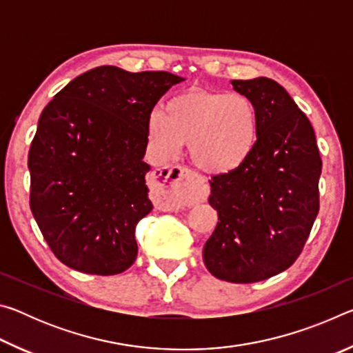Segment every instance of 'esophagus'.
<instances>
[{"label":"esophagus","instance_id":"34e87169","mask_svg":"<svg viewBox=\"0 0 353 353\" xmlns=\"http://www.w3.org/2000/svg\"><path fill=\"white\" fill-rule=\"evenodd\" d=\"M152 182L157 191V202L170 208L194 205L204 202L208 194V185L204 179L182 165L157 170Z\"/></svg>","mask_w":353,"mask_h":353}]
</instances>
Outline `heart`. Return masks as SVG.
Returning <instances> with one entry per match:
<instances>
[{
	"label": "heart",
	"mask_w": 353,
	"mask_h": 353,
	"mask_svg": "<svg viewBox=\"0 0 353 353\" xmlns=\"http://www.w3.org/2000/svg\"><path fill=\"white\" fill-rule=\"evenodd\" d=\"M259 110L243 93L191 90L154 110L148 137L154 151L168 157L188 143L194 165L208 172H229L248 160L259 139Z\"/></svg>",
	"instance_id": "obj_1"
}]
</instances>
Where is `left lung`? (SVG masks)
<instances>
[{
  "mask_svg": "<svg viewBox=\"0 0 353 353\" xmlns=\"http://www.w3.org/2000/svg\"><path fill=\"white\" fill-rule=\"evenodd\" d=\"M259 110V139L238 168L212 177L218 224L204 246L214 277L254 283L297 260L319 212L322 160L314 130L288 92L268 77L232 81Z\"/></svg>",
  "mask_w": 353,
  "mask_h": 353,
  "instance_id": "obj_1",
  "label": "left lung"
}]
</instances>
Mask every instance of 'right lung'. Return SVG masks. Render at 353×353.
<instances>
[{
  "instance_id": "obj_1",
  "label": "right lung",
  "mask_w": 353,
  "mask_h": 353,
  "mask_svg": "<svg viewBox=\"0 0 353 353\" xmlns=\"http://www.w3.org/2000/svg\"><path fill=\"white\" fill-rule=\"evenodd\" d=\"M168 71L112 65L77 76L39 119L29 205L48 246L71 270L113 276L137 259L135 227L152 210L143 155L148 118L182 82Z\"/></svg>"
}]
</instances>
